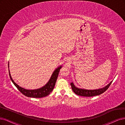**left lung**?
Returning a JSON list of instances; mask_svg holds the SVG:
<instances>
[{
	"mask_svg": "<svg viewBox=\"0 0 125 125\" xmlns=\"http://www.w3.org/2000/svg\"><path fill=\"white\" fill-rule=\"evenodd\" d=\"M112 82H111L109 84H107L106 86L104 88H102V89H96V90H86V89H79V88L76 87L73 83H71V85L72 87V89L74 91V93L78 95H80L83 96H93L100 95L101 94H103V92H105L108 88H109L110 85L111 84Z\"/></svg>",
	"mask_w": 125,
	"mask_h": 125,
	"instance_id": "left-lung-1",
	"label": "left lung"
}]
</instances>
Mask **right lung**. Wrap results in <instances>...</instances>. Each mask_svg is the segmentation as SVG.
Wrapping results in <instances>:
<instances>
[{"label": "right lung", "mask_w": 125, "mask_h": 125, "mask_svg": "<svg viewBox=\"0 0 125 125\" xmlns=\"http://www.w3.org/2000/svg\"><path fill=\"white\" fill-rule=\"evenodd\" d=\"M8 66H9V64H8ZM61 67L62 66L58 67L57 69H56L54 71L53 73L52 74L51 77L49 80V81L48 82V83L45 86L40 88V89H36V90H26V89H24V88L21 87H20L17 83H15V82L13 81V80L12 79L9 70V76L11 81L12 82L15 86L17 88V89L21 92L23 94L27 96V97L40 98L45 97V96H46L48 95H49L52 92V91L53 90V88L55 86L56 81H57V79L58 78L59 73L60 69H61Z\"/></svg>", "instance_id": "right-lung-1"}]
</instances>
